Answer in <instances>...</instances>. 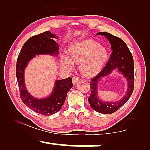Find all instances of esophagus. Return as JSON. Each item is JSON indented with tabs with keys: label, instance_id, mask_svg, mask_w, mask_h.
Returning a JSON list of instances; mask_svg holds the SVG:
<instances>
[{
	"label": "esophagus",
	"instance_id": "esophagus-1",
	"mask_svg": "<svg viewBox=\"0 0 150 150\" xmlns=\"http://www.w3.org/2000/svg\"><path fill=\"white\" fill-rule=\"evenodd\" d=\"M80 81V78L78 76H74L72 78V83L73 84H76L77 83Z\"/></svg>",
	"mask_w": 150,
	"mask_h": 150
}]
</instances>
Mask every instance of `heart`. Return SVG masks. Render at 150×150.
I'll list each match as a JSON object with an SVG mask.
<instances>
[{
	"label": "heart",
	"mask_w": 150,
	"mask_h": 150,
	"mask_svg": "<svg viewBox=\"0 0 150 150\" xmlns=\"http://www.w3.org/2000/svg\"><path fill=\"white\" fill-rule=\"evenodd\" d=\"M68 55L61 56L64 65L72 68L73 62L80 63L81 72L86 76H93L102 70L108 57L107 49L92 40H86L71 45Z\"/></svg>",
	"instance_id": "1"
}]
</instances>
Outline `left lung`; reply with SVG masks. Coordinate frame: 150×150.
Listing matches in <instances>:
<instances>
[{"mask_svg": "<svg viewBox=\"0 0 150 150\" xmlns=\"http://www.w3.org/2000/svg\"><path fill=\"white\" fill-rule=\"evenodd\" d=\"M97 34L104 35L109 40L113 52L104 68L91 80L90 84V96L88 98V102L92 108L95 111L101 114H112L120 109L129 100L133 93L134 87V58L126 44L122 39L106 32H100ZM116 68L123 74L129 82L127 94L118 102L102 103L97 97V82L102 77L108 75Z\"/></svg>", "mask_w": 150, "mask_h": 150, "instance_id": "obj_1", "label": "left lung"}]
</instances>
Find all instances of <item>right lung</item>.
Wrapping results in <instances>:
<instances>
[{
    "mask_svg": "<svg viewBox=\"0 0 150 150\" xmlns=\"http://www.w3.org/2000/svg\"><path fill=\"white\" fill-rule=\"evenodd\" d=\"M56 36L46 31L32 36L26 41L19 53L16 61V78L21 100L27 107L43 116H50L58 112L64 104L66 95L73 87L72 78L56 80L54 91L45 99H36L29 94L24 86V68L30 59L36 54H58V45L54 38Z\"/></svg>",
    "mask_w": 150,
    "mask_h": 150,
    "instance_id": "add662e5",
    "label": "right lung"
}]
</instances>
